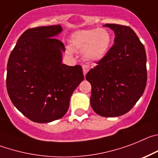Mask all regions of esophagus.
Masks as SVG:
<instances>
[{
	"mask_svg": "<svg viewBox=\"0 0 158 158\" xmlns=\"http://www.w3.org/2000/svg\"><path fill=\"white\" fill-rule=\"evenodd\" d=\"M82 70H83V74H84V76H86V73L88 72V71H89V67H88V65H82Z\"/></svg>",
	"mask_w": 158,
	"mask_h": 158,
	"instance_id": "obj_1",
	"label": "esophagus"
}]
</instances>
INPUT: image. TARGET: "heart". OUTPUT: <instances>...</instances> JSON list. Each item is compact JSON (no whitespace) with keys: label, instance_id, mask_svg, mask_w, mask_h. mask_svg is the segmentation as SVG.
I'll return each mask as SVG.
<instances>
[{"label":"heart","instance_id":"heart-1","mask_svg":"<svg viewBox=\"0 0 158 158\" xmlns=\"http://www.w3.org/2000/svg\"><path fill=\"white\" fill-rule=\"evenodd\" d=\"M112 36L105 28L79 30L70 36L71 45L76 49H82V54L88 60H99L107 53Z\"/></svg>","mask_w":158,"mask_h":158}]
</instances>
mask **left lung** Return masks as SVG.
I'll return each instance as SVG.
<instances>
[{
    "instance_id": "8db88e82",
    "label": "left lung",
    "mask_w": 158,
    "mask_h": 158,
    "mask_svg": "<svg viewBox=\"0 0 158 158\" xmlns=\"http://www.w3.org/2000/svg\"><path fill=\"white\" fill-rule=\"evenodd\" d=\"M114 44L86 76L91 84L90 105L97 114L114 117L127 113L141 98L147 81L143 44L128 26L107 23Z\"/></svg>"
}]
</instances>
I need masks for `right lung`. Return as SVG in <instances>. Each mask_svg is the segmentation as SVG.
<instances>
[{
    "mask_svg": "<svg viewBox=\"0 0 158 158\" xmlns=\"http://www.w3.org/2000/svg\"><path fill=\"white\" fill-rule=\"evenodd\" d=\"M61 31L59 25L27 30L8 58V96L18 110L36 123L63 117L72 93L84 79L80 65L62 64L64 45L52 38Z\"/></svg>",
    "mask_w": 158,
    "mask_h": 158,
    "instance_id": "obj_1",
    "label": "right lung"
}]
</instances>
